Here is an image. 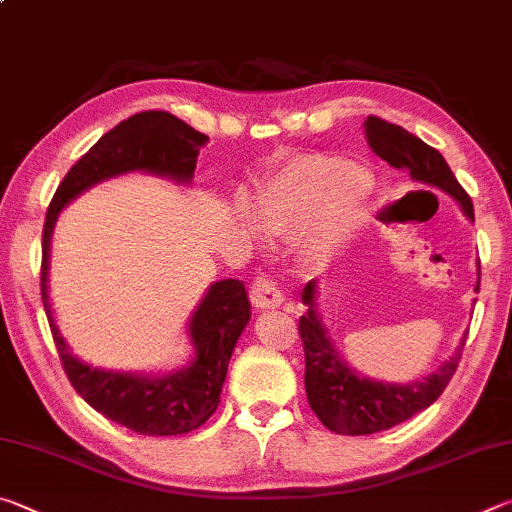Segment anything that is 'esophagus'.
Wrapping results in <instances>:
<instances>
[{"mask_svg": "<svg viewBox=\"0 0 512 512\" xmlns=\"http://www.w3.org/2000/svg\"><path fill=\"white\" fill-rule=\"evenodd\" d=\"M282 300L284 296L280 287L268 275H259L253 282V287H250V302L257 309H275L282 305Z\"/></svg>", "mask_w": 512, "mask_h": 512, "instance_id": "esophagus-1", "label": "esophagus"}]
</instances>
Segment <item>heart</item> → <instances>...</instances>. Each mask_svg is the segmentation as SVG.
<instances>
[{
	"label": "heart",
	"mask_w": 512,
	"mask_h": 512,
	"mask_svg": "<svg viewBox=\"0 0 512 512\" xmlns=\"http://www.w3.org/2000/svg\"><path fill=\"white\" fill-rule=\"evenodd\" d=\"M370 178L339 155L309 153L289 160L257 189L255 216L266 232L300 237V257L316 266L366 219ZM248 216L250 210H246Z\"/></svg>",
	"instance_id": "b5f03b06"
}]
</instances>
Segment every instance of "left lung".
Masks as SVG:
<instances>
[{
    "label": "left lung",
    "instance_id": "left-lung-1",
    "mask_svg": "<svg viewBox=\"0 0 512 512\" xmlns=\"http://www.w3.org/2000/svg\"><path fill=\"white\" fill-rule=\"evenodd\" d=\"M366 140L370 149L391 167L409 173L411 180L420 185L438 187L456 198L467 219L474 221L472 198L458 185L456 176L449 169L443 155L433 146L424 144L420 137L404 131L391 121L368 117ZM316 280H311L302 291V302L309 307L300 318V339L305 348V391L311 411L329 431L341 436H366L391 429L395 424L409 420L411 415L427 409L454 377L461 361L465 336L456 352L449 357L438 372H431L422 381L411 384H386L370 377H361L345 363L329 341L327 329L316 311ZM479 291V280H476Z\"/></svg>",
    "mask_w": 512,
    "mask_h": 512
}]
</instances>
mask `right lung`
I'll return each mask as SVG.
<instances>
[{"mask_svg":"<svg viewBox=\"0 0 512 512\" xmlns=\"http://www.w3.org/2000/svg\"><path fill=\"white\" fill-rule=\"evenodd\" d=\"M207 135L194 131L183 119L164 110H146L128 117L108 131L67 171L58 185L42 230L40 287L58 357L74 391L94 411L142 436H178L207 422L221 402V388L237 339L250 320V302L244 282L221 280L207 289L189 320L194 359L187 368L169 375H133L101 370L69 352L63 334L51 318L47 296L49 244L63 207L101 180L121 173L144 171L153 176L192 183L198 149Z\"/></svg>","mask_w":512,"mask_h":512,"instance_id":"obj_1","label":"right lung"}]
</instances>
